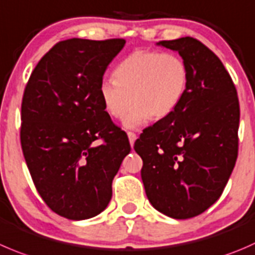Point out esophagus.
<instances>
[{"mask_svg":"<svg viewBox=\"0 0 255 255\" xmlns=\"http://www.w3.org/2000/svg\"><path fill=\"white\" fill-rule=\"evenodd\" d=\"M128 139H129V143H130V147H133V144H134L135 139H137V134L133 132H128Z\"/></svg>","mask_w":255,"mask_h":255,"instance_id":"1","label":"esophagus"}]
</instances>
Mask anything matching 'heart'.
I'll list each match as a JSON object with an SVG mask.
<instances>
[{"mask_svg":"<svg viewBox=\"0 0 255 255\" xmlns=\"http://www.w3.org/2000/svg\"><path fill=\"white\" fill-rule=\"evenodd\" d=\"M116 80L101 81L98 93L106 112L122 118L123 127L138 129L152 117L162 120L173 112L184 97L189 71L184 59L175 53L134 51L115 70Z\"/></svg>","mask_w":255,"mask_h":255,"instance_id":"1","label":"heart"}]
</instances>
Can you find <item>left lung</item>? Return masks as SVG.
<instances>
[{
    "instance_id": "left-lung-1",
    "label": "left lung",
    "mask_w": 255,
    "mask_h": 255,
    "mask_svg": "<svg viewBox=\"0 0 255 255\" xmlns=\"http://www.w3.org/2000/svg\"><path fill=\"white\" fill-rule=\"evenodd\" d=\"M189 71L187 92L134 143L148 201L174 219L203 213L228 183L238 155L239 102L221 59L193 37L160 41Z\"/></svg>"
}]
</instances>
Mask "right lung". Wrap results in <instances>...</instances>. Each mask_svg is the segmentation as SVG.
Returning a JSON list of instances; mask_svg holds the SVG:
<instances>
[{
    "label": "right lung",
    "instance_id": "add662e5",
    "mask_svg": "<svg viewBox=\"0 0 255 255\" xmlns=\"http://www.w3.org/2000/svg\"><path fill=\"white\" fill-rule=\"evenodd\" d=\"M125 39L71 38L38 62L24 90L21 144L34 185L59 216L83 221L112 198V180L130 152L101 102V81ZM103 139L104 143L95 142Z\"/></svg>",
    "mask_w": 255,
    "mask_h": 255
}]
</instances>
